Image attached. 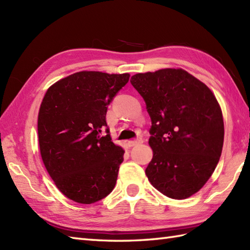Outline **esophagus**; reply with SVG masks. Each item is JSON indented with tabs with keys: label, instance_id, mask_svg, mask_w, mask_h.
<instances>
[{
	"label": "esophagus",
	"instance_id": "1",
	"mask_svg": "<svg viewBox=\"0 0 250 250\" xmlns=\"http://www.w3.org/2000/svg\"><path fill=\"white\" fill-rule=\"evenodd\" d=\"M143 141L141 139H136V140H132V141H129L128 142V145L130 147H133V146H136V145H140L142 144Z\"/></svg>",
	"mask_w": 250,
	"mask_h": 250
}]
</instances>
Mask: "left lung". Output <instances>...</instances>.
I'll list each match as a JSON object with an SVG mask.
<instances>
[{
	"instance_id": "left-lung-1",
	"label": "left lung",
	"mask_w": 250,
	"mask_h": 250,
	"mask_svg": "<svg viewBox=\"0 0 250 250\" xmlns=\"http://www.w3.org/2000/svg\"><path fill=\"white\" fill-rule=\"evenodd\" d=\"M130 82L151 119L147 177L168 198L187 199L209 179L221 156L220 106L206 84L182 68L140 73Z\"/></svg>"
}]
</instances>
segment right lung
Here are the masks:
<instances>
[{"mask_svg": "<svg viewBox=\"0 0 250 250\" xmlns=\"http://www.w3.org/2000/svg\"><path fill=\"white\" fill-rule=\"evenodd\" d=\"M129 74L78 72L47 90L37 131L43 162L66 198L91 204L113 191L124 149L111 142L108 105Z\"/></svg>", "mask_w": 250, "mask_h": 250, "instance_id": "add662e5", "label": "right lung"}]
</instances>
